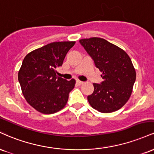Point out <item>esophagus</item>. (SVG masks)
<instances>
[{
    "label": "esophagus",
    "instance_id": "34e87169",
    "mask_svg": "<svg viewBox=\"0 0 154 154\" xmlns=\"http://www.w3.org/2000/svg\"><path fill=\"white\" fill-rule=\"evenodd\" d=\"M76 83H77L78 84H79V85H81V84H84V82H83V81H79V80H76Z\"/></svg>",
    "mask_w": 154,
    "mask_h": 154
}]
</instances>
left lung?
<instances>
[{"label": "left lung", "mask_w": 154, "mask_h": 154, "mask_svg": "<svg viewBox=\"0 0 154 154\" xmlns=\"http://www.w3.org/2000/svg\"><path fill=\"white\" fill-rule=\"evenodd\" d=\"M79 42L102 72L103 81L94 83V92L87 97L94 109L103 113L120 109L131 97L136 79L131 59L123 50L99 37Z\"/></svg>", "instance_id": "8db88e82"}]
</instances>
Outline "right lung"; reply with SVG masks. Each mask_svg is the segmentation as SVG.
I'll use <instances>...</instances> for the list:
<instances>
[{
	"label": "right lung",
	"instance_id": "right-lung-1",
	"mask_svg": "<svg viewBox=\"0 0 154 154\" xmlns=\"http://www.w3.org/2000/svg\"><path fill=\"white\" fill-rule=\"evenodd\" d=\"M75 43H50L29 52L23 59L18 79L27 102L39 112L53 114L66 106L75 81L57 77L56 68L62 66Z\"/></svg>",
	"mask_w": 154,
	"mask_h": 154
}]
</instances>
